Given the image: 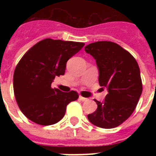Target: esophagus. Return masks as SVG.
Returning <instances> with one entry per match:
<instances>
[{"instance_id": "obj_1", "label": "esophagus", "mask_w": 156, "mask_h": 156, "mask_svg": "<svg viewBox=\"0 0 156 156\" xmlns=\"http://www.w3.org/2000/svg\"><path fill=\"white\" fill-rule=\"evenodd\" d=\"M79 100H80L81 101H87V98H84L83 97L82 95H80V96H79Z\"/></svg>"}]
</instances>
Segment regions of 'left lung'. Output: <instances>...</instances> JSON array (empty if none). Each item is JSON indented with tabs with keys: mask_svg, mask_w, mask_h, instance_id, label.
Masks as SVG:
<instances>
[{
	"mask_svg": "<svg viewBox=\"0 0 156 156\" xmlns=\"http://www.w3.org/2000/svg\"><path fill=\"white\" fill-rule=\"evenodd\" d=\"M86 52L95 58L99 69V83L108 89L105 100L100 102L87 118L95 126L115 128L131 116L143 91L140 69L128 51L116 43L98 41L87 45Z\"/></svg>",
	"mask_w": 156,
	"mask_h": 156,
	"instance_id": "1",
	"label": "left lung"
}]
</instances>
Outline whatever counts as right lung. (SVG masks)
<instances>
[{
	"label": "right lung",
	"mask_w": 156,
	"mask_h": 156,
	"mask_svg": "<svg viewBox=\"0 0 156 156\" xmlns=\"http://www.w3.org/2000/svg\"><path fill=\"white\" fill-rule=\"evenodd\" d=\"M84 45L45 39L23 55L13 73V91L19 108L29 120L41 126L57 123L67 105L78 100L74 90L63 92L51 85L56 76L65 74L67 61Z\"/></svg>",
	"instance_id": "right-lung-1"
}]
</instances>
